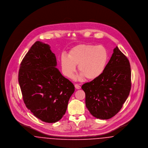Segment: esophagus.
Here are the masks:
<instances>
[{
  "instance_id": "34e87169",
  "label": "esophagus",
  "mask_w": 148,
  "mask_h": 148,
  "mask_svg": "<svg viewBox=\"0 0 148 148\" xmlns=\"http://www.w3.org/2000/svg\"><path fill=\"white\" fill-rule=\"evenodd\" d=\"M75 88L77 89H80L81 88V86H80L79 85L76 84H75Z\"/></svg>"
}]
</instances>
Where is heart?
<instances>
[{
    "instance_id": "heart-1",
    "label": "heart",
    "mask_w": 148,
    "mask_h": 148,
    "mask_svg": "<svg viewBox=\"0 0 148 148\" xmlns=\"http://www.w3.org/2000/svg\"><path fill=\"white\" fill-rule=\"evenodd\" d=\"M109 59V54L105 47L101 45L79 44L69 51L68 57H61V65L64 75L68 78L74 77L76 65L80 73L79 79L84 77L94 80L100 77Z\"/></svg>"
}]
</instances>
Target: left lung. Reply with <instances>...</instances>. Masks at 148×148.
<instances>
[{
	"label": "left lung",
	"mask_w": 148,
	"mask_h": 148,
	"mask_svg": "<svg viewBox=\"0 0 148 148\" xmlns=\"http://www.w3.org/2000/svg\"><path fill=\"white\" fill-rule=\"evenodd\" d=\"M113 51L103 74L82 86L87 109L100 119H109L118 113L131 89L129 61L118 47Z\"/></svg>",
	"instance_id": "obj_1"
}]
</instances>
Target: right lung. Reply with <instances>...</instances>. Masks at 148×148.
<instances>
[{
    "mask_svg": "<svg viewBox=\"0 0 148 148\" xmlns=\"http://www.w3.org/2000/svg\"><path fill=\"white\" fill-rule=\"evenodd\" d=\"M49 45L37 41L21 61L18 74L23 101L37 118L53 123L61 119L75 90L73 84L56 68Z\"/></svg>",
    "mask_w": 148,
    "mask_h": 148,
    "instance_id": "1",
    "label": "right lung"
}]
</instances>
